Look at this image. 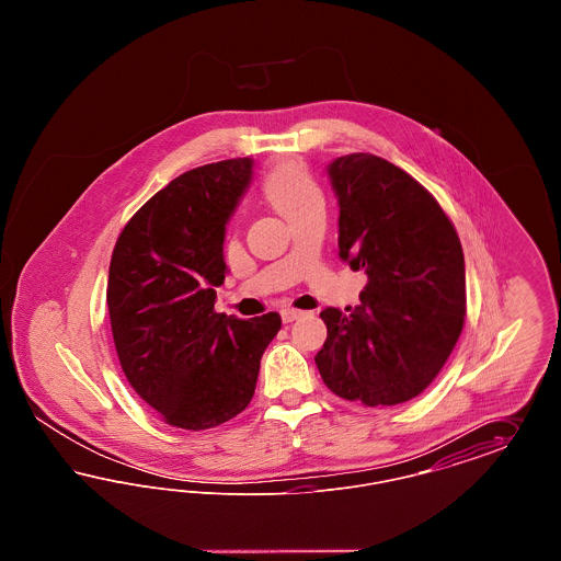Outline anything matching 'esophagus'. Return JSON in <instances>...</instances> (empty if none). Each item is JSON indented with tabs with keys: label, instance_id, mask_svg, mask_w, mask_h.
<instances>
[{
	"label": "esophagus",
	"instance_id": "1",
	"mask_svg": "<svg viewBox=\"0 0 561 561\" xmlns=\"http://www.w3.org/2000/svg\"><path fill=\"white\" fill-rule=\"evenodd\" d=\"M279 313H282V320L286 321V323H290V321L298 320V318L305 316V311L294 309V307H284Z\"/></svg>",
	"mask_w": 561,
	"mask_h": 561
}]
</instances>
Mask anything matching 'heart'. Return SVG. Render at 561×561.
I'll list each match as a JSON object with an SVG mask.
<instances>
[{
  "instance_id": "1",
  "label": "heart",
  "mask_w": 561,
  "mask_h": 561,
  "mask_svg": "<svg viewBox=\"0 0 561 561\" xmlns=\"http://www.w3.org/2000/svg\"><path fill=\"white\" fill-rule=\"evenodd\" d=\"M263 195L288 220H294L298 214L321 202L318 183L313 181L311 172L298 161H286L271 168L263 179Z\"/></svg>"
}]
</instances>
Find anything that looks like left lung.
<instances>
[{
	"label": "left lung",
	"instance_id": "1",
	"mask_svg": "<svg viewBox=\"0 0 561 561\" xmlns=\"http://www.w3.org/2000/svg\"><path fill=\"white\" fill-rule=\"evenodd\" d=\"M339 256L368 282L359 305L321 311L316 364L330 391L366 405L421 396L462 332L465 256L450 218L408 172L370 153L328 163Z\"/></svg>",
	"mask_w": 561,
	"mask_h": 561
}]
</instances>
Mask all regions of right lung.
<instances>
[{
	"instance_id": "1",
	"label": "right lung",
	"mask_w": 561,
	"mask_h": 561,
	"mask_svg": "<svg viewBox=\"0 0 561 561\" xmlns=\"http://www.w3.org/2000/svg\"><path fill=\"white\" fill-rule=\"evenodd\" d=\"M254 160L216 161L158 191L117 238L108 265L113 343L134 391L172 427L213 428L250 403L279 313L214 311L225 231Z\"/></svg>"
}]
</instances>
